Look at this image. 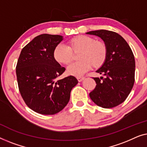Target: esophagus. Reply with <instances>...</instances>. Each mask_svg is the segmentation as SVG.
<instances>
[{
  "label": "esophagus",
  "mask_w": 147,
  "mask_h": 147,
  "mask_svg": "<svg viewBox=\"0 0 147 147\" xmlns=\"http://www.w3.org/2000/svg\"><path fill=\"white\" fill-rule=\"evenodd\" d=\"M76 78H77L78 82H81L84 79V76H78V77H76Z\"/></svg>",
  "instance_id": "34e87169"
}]
</instances>
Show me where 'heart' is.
<instances>
[{"label": "heart", "mask_w": 147, "mask_h": 147, "mask_svg": "<svg viewBox=\"0 0 147 147\" xmlns=\"http://www.w3.org/2000/svg\"><path fill=\"white\" fill-rule=\"evenodd\" d=\"M68 46L59 44L53 51L56 61L61 65H68L73 61V53H78L80 60L68 68V73L73 75L80 76L90 69L92 66L98 69L104 65L107 58V47L105 42L95 40L86 35H78L70 39Z\"/></svg>", "instance_id": "obj_1"}]
</instances>
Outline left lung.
I'll list each match as a JSON object with an SVG mask.
<instances>
[{
    "mask_svg": "<svg viewBox=\"0 0 147 147\" xmlns=\"http://www.w3.org/2000/svg\"><path fill=\"white\" fill-rule=\"evenodd\" d=\"M86 34L100 37L108 51L104 65L96 71L105 78H94L96 85L89 93L90 98L99 107L113 108L126 100L133 87L135 57L127 41L117 32L98 30Z\"/></svg>",
    "mask_w": 147,
    "mask_h": 147,
    "instance_id": "left-lung-1",
    "label": "left lung"
}]
</instances>
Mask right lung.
Masks as SVG:
<instances>
[{
    "label": "right lung",
    "mask_w": 147,
    "mask_h": 147,
    "mask_svg": "<svg viewBox=\"0 0 147 147\" xmlns=\"http://www.w3.org/2000/svg\"><path fill=\"white\" fill-rule=\"evenodd\" d=\"M61 35L42 34L35 37L20 52L16 67L20 94L34 112L55 115L66 107L78 80L73 76L58 79L65 71L53 57L63 40Z\"/></svg>",
    "instance_id": "1"
}]
</instances>
